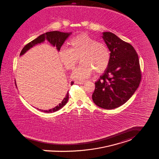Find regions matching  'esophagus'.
<instances>
[{"mask_svg":"<svg viewBox=\"0 0 159 159\" xmlns=\"http://www.w3.org/2000/svg\"><path fill=\"white\" fill-rule=\"evenodd\" d=\"M75 83L78 84H83L86 83V81H75Z\"/></svg>","mask_w":159,"mask_h":159,"instance_id":"esophagus-1","label":"esophagus"}]
</instances>
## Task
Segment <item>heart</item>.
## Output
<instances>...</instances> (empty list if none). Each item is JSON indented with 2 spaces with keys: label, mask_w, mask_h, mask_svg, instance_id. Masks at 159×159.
Returning a JSON list of instances; mask_svg holds the SVG:
<instances>
[{
  "label": "heart",
  "mask_w": 159,
  "mask_h": 159,
  "mask_svg": "<svg viewBox=\"0 0 159 159\" xmlns=\"http://www.w3.org/2000/svg\"><path fill=\"white\" fill-rule=\"evenodd\" d=\"M69 44V48H62L59 55L62 63L68 70H73L80 58L82 63L73 73L74 78H87L94 70L100 73L107 68L111 53L104 43L83 34L72 38Z\"/></svg>",
  "instance_id": "obj_1"
}]
</instances>
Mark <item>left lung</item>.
<instances>
[{
	"label": "left lung",
	"mask_w": 159,
	"mask_h": 159,
	"mask_svg": "<svg viewBox=\"0 0 159 159\" xmlns=\"http://www.w3.org/2000/svg\"><path fill=\"white\" fill-rule=\"evenodd\" d=\"M102 38L111 52L110 63L95 83L94 103L104 109H114L128 101L142 79L138 55L133 47L116 34L104 32Z\"/></svg>",
	"instance_id": "obj_1"
}]
</instances>
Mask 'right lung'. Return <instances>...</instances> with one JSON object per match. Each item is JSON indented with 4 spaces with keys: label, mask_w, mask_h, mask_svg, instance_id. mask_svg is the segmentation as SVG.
Returning a JSON list of instances; mask_svg holds the SVG:
<instances>
[{
    "label": "right lung",
    "mask_w": 159,
    "mask_h": 159,
    "mask_svg": "<svg viewBox=\"0 0 159 159\" xmlns=\"http://www.w3.org/2000/svg\"><path fill=\"white\" fill-rule=\"evenodd\" d=\"M72 33H63V32H61L59 31H49V32H47L43 34L40 35L39 36H38L37 38H36L35 39L33 40L32 41H31L30 43H27V45H25L24 46V47L22 48L20 55H24L27 50H29L30 48H31L32 47L34 46L36 44L38 43H41L45 41V39H46L47 41H48L50 43L52 44L53 46H56L57 48L58 51L60 50V48L61 47V46L62 45V44L64 43V41H66V39L69 37V36ZM74 83L73 81L71 82V85H73ZM69 100V92L67 93L65 98L63 99L62 101L59 103L57 106H56L55 107L49 109V110H46V111H43L39 109L40 111L43 112H46V113H52V112H55L56 111H58V110L61 109L62 107H63L66 103Z\"/></svg>",
    "instance_id": "1"
}]
</instances>
